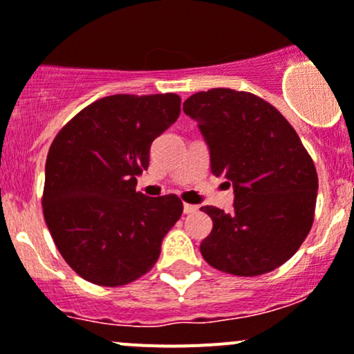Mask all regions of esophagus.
Returning <instances> with one entry per match:
<instances>
[{"instance_id": "34e87169", "label": "esophagus", "mask_w": 354, "mask_h": 354, "mask_svg": "<svg viewBox=\"0 0 354 354\" xmlns=\"http://www.w3.org/2000/svg\"><path fill=\"white\" fill-rule=\"evenodd\" d=\"M183 212H185V214H195V212H198V207H196V205H189V203H185Z\"/></svg>"}]
</instances>
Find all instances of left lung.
I'll return each mask as SVG.
<instances>
[{
	"label": "left lung",
	"instance_id": "1",
	"mask_svg": "<svg viewBox=\"0 0 354 354\" xmlns=\"http://www.w3.org/2000/svg\"><path fill=\"white\" fill-rule=\"evenodd\" d=\"M183 111L196 122L210 169L234 188V210L202 207L214 227L200 244L210 266L237 277L288 261L314 222L317 173L292 125L259 96L227 88L192 95Z\"/></svg>",
	"mask_w": 354,
	"mask_h": 354
}]
</instances>
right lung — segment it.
<instances>
[{
  "label": "right lung",
  "instance_id": "obj_1",
  "mask_svg": "<svg viewBox=\"0 0 354 354\" xmlns=\"http://www.w3.org/2000/svg\"><path fill=\"white\" fill-rule=\"evenodd\" d=\"M178 95H111L55 136L46 162L44 217L66 263L102 286L127 285L161 254L183 203L136 192L156 137L180 117Z\"/></svg>",
  "mask_w": 354,
  "mask_h": 354
}]
</instances>
